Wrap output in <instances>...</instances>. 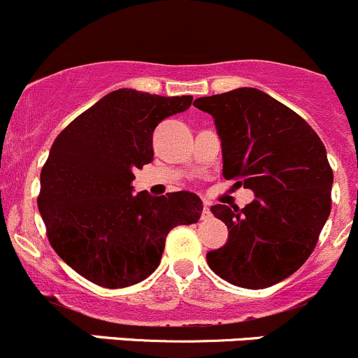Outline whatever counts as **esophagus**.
Masks as SVG:
<instances>
[{"instance_id": "1", "label": "esophagus", "mask_w": 358, "mask_h": 358, "mask_svg": "<svg viewBox=\"0 0 358 358\" xmlns=\"http://www.w3.org/2000/svg\"><path fill=\"white\" fill-rule=\"evenodd\" d=\"M210 217V207H208V203L205 201L203 203V212H201V219H207Z\"/></svg>"}]
</instances>
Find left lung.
Listing matches in <instances>:
<instances>
[{
  "instance_id": "1",
  "label": "left lung",
  "mask_w": 358,
  "mask_h": 358,
  "mask_svg": "<svg viewBox=\"0 0 358 358\" xmlns=\"http://www.w3.org/2000/svg\"><path fill=\"white\" fill-rule=\"evenodd\" d=\"M193 106L214 118L222 176L256 194L243 208L210 207L229 235L207 254L208 266L238 287H271L303 266L331 214L334 176L324 143L298 113L257 88Z\"/></svg>"
}]
</instances>
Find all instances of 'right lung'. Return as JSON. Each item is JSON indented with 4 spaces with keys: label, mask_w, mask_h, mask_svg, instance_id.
<instances>
[{
    "label": "right lung",
    "mask_w": 358,
    "mask_h": 358,
    "mask_svg": "<svg viewBox=\"0 0 358 358\" xmlns=\"http://www.w3.org/2000/svg\"><path fill=\"white\" fill-rule=\"evenodd\" d=\"M191 101L120 88L52 144L38 208L50 245L87 280L106 289L144 280L160 264L169 231L200 219L203 205L189 191L132 194L134 171L153 162L158 123L186 111Z\"/></svg>",
    "instance_id": "add662e5"
}]
</instances>
